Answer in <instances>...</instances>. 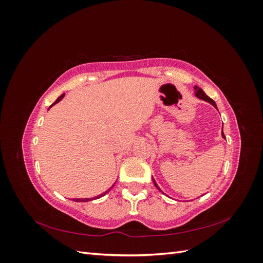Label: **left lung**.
Segmentation results:
<instances>
[{
    "instance_id": "8db88e82",
    "label": "left lung",
    "mask_w": 263,
    "mask_h": 263,
    "mask_svg": "<svg viewBox=\"0 0 263 263\" xmlns=\"http://www.w3.org/2000/svg\"><path fill=\"white\" fill-rule=\"evenodd\" d=\"M194 90H195V95L196 97L198 98V99H201V100H203V101H206V102H209V103H211V104L215 107V108H217V106H216V103H215L211 98H209L208 95L205 94V92L201 89V87H198L197 85H194ZM221 136H222V138H225V135H224V133H222V130H221ZM153 181H154V184L156 185V187L160 191V192H162V191L159 189V186H158V184L156 183V181L154 180V178H153ZM163 193V192H162Z\"/></svg>"
}]
</instances>
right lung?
Instances as JSON below:
<instances>
[{
	"instance_id": "obj_1",
	"label": "right lung",
	"mask_w": 263,
	"mask_h": 263,
	"mask_svg": "<svg viewBox=\"0 0 263 263\" xmlns=\"http://www.w3.org/2000/svg\"><path fill=\"white\" fill-rule=\"evenodd\" d=\"M63 97H65V93H63V94H61V95H60V97H59V98H58L57 100H55V101H54V103H53V104H51V105H50V107H51V106H53L54 104H57V103H58V102H60V101H61V100L63 99ZM50 107H49V108H50ZM114 184H115V183H114ZM113 186H114V185H112V186H110V187H109V190H110V189H112ZM109 190H108V191H109ZM108 191H106V192H104V193H102V194H100V195H98V196H95V197H92V198H72V201H74V202H89V201H92V200H97V198H100V197H102V196H104V195H105V194H106V193L108 192Z\"/></svg>"
}]
</instances>
